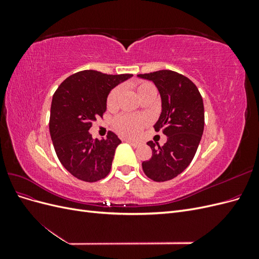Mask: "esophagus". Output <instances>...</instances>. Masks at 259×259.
Instances as JSON below:
<instances>
[{
    "label": "esophagus",
    "instance_id": "34e87169",
    "mask_svg": "<svg viewBox=\"0 0 259 259\" xmlns=\"http://www.w3.org/2000/svg\"><path fill=\"white\" fill-rule=\"evenodd\" d=\"M125 142L128 143L130 145H132L133 147H135V148H137V147H139V146H140V143L135 142V140H132V139H125Z\"/></svg>",
    "mask_w": 259,
    "mask_h": 259
}]
</instances>
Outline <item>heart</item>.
Returning a JSON list of instances; mask_svg holds the SVG:
<instances>
[{
  "instance_id": "heart-1",
  "label": "heart",
  "mask_w": 259,
  "mask_h": 259,
  "mask_svg": "<svg viewBox=\"0 0 259 259\" xmlns=\"http://www.w3.org/2000/svg\"><path fill=\"white\" fill-rule=\"evenodd\" d=\"M154 88L149 83H140L137 86V93L138 95H143L146 92L153 90ZM121 94V88H115L114 90L111 91V93L109 94L108 99H107V106L108 108H114L117 99H119V96ZM144 124V120L140 119V117H135V116H131V115H120L117 116L114 120V126L116 131L121 133L123 135L126 136H133L136 135L137 133L140 131Z\"/></svg>"
}]
</instances>
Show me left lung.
<instances>
[{"instance_id":"left-lung-1","label":"left lung","mask_w":259,"mask_h":259,"mask_svg":"<svg viewBox=\"0 0 259 259\" xmlns=\"http://www.w3.org/2000/svg\"><path fill=\"white\" fill-rule=\"evenodd\" d=\"M153 82L161 97V113L154 128L162 130L167 142L162 147L148 142L152 150L150 160L142 166L147 177L166 182L178 176L191 163L204 130V106L201 94L188 77L171 70L138 74Z\"/></svg>"}]
</instances>
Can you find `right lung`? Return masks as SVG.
I'll return each mask as SVG.
<instances>
[{"instance_id":"1","label":"right lung","mask_w":259,"mask_h":259,"mask_svg":"<svg viewBox=\"0 0 259 259\" xmlns=\"http://www.w3.org/2000/svg\"><path fill=\"white\" fill-rule=\"evenodd\" d=\"M133 74H105L84 70L70 75L55 92L50 117L51 138L60 163L70 174L94 183L110 173L121 140L112 132L106 139H93L89 132L107 110V98Z\"/></svg>"}]
</instances>
